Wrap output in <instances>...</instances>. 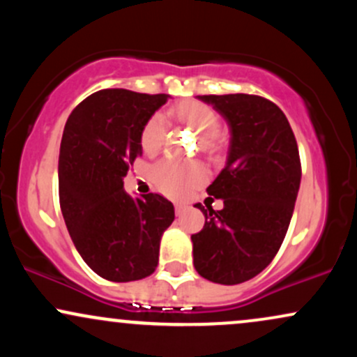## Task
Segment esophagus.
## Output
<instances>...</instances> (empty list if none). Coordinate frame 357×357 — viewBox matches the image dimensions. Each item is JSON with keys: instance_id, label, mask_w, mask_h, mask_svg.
Returning <instances> with one entry per match:
<instances>
[{"instance_id": "1", "label": "esophagus", "mask_w": 357, "mask_h": 357, "mask_svg": "<svg viewBox=\"0 0 357 357\" xmlns=\"http://www.w3.org/2000/svg\"><path fill=\"white\" fill-rule=\"evenodd\" d=\"M174 210H176V215L178 216H181L184 211H186V206H184V204H176L174 206Z\"/></svg>"}]
</instances>
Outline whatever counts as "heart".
Returning a JSON list of instances; mask_svg holds the SVG:
<instances>
[{
    "instance_id": "1",
    "label": "heart",
    "mask_w": 357,
    "mask_h": 357,
    "mask_svg": "<svg viewBox=\"0 0 357 357\" xmlns=\"http://www.w3.org/2000/svg\"><path fill=\"white\" fill-rule=\"evenodd\" d=\"M171 117L179 124L198 132V144L206 154H216L223 146L218 134L220 117L210 105L199 100H184L171 109ZM166 136V122L161 116H153L142 126L139 142L147 155L161 149ZM206 171L199 162L181 165L176 161H161L151 169V181L154 188L169 198H183L195 188L202 186Z\"/></svg>"
}]
</instances>
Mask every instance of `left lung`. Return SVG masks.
I'll return each mask as SVG.
<instances>
[{"mask_svg": "<svg viewBox=\"0 0 357 357\" xmlns=\"http://www.w3.org/2000/svg\"><path fill=\"white\" fill-rule=\"evenodd\" d=\"M230 129L227 165L206 188L223 202L203 211L204 227L192 241L196 272L223 285L247 282L277 255L301 186V159L285 114L273 102L248 93L198 96Z\"/></svg>", "mask_w": 357, "mask_h": 357, "instance_id": "left-lung-1", "label": "left lung"}]
</instances>
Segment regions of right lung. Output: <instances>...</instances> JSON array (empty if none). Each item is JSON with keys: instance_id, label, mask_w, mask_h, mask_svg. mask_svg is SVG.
<instances>
[{"instance_id": "obj_1", "label": "right lung", "mask_w": 357, "mask_h": 357, "mask_svg": "<svg viewBox=\"0 0 357 357\" xmlns=\"http://www.w3.org/2000/svg\"><path fill=\"white\" fill-rule=\"evenodd\" d=\"M166 93L105 89L80 102L65 124L59 158L60 208L77 252L110 282L154 272L162 233L174 221L165 196L134 198L124 178L142 154V126L166 104Z\"/></svg>"}]
</instances>
